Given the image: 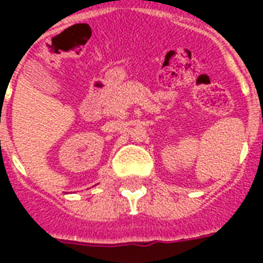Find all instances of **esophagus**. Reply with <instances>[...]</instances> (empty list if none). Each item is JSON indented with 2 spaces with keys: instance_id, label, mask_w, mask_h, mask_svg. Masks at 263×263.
Listing matches in <instances>:
<instances>
[{
  "instance_id": "esophagus-1",
  "label": "esophagus",
  "mask_w": 263,
  "mask_h": 263,
  "mask_svg": "<svg viewBox=\"0 0 263 263\" xmlns=\"http://www.w3.org/2000/svg\"><path fill=\"white\" fill-rule=\"evenodd\" d=\"M47 35H49V34H47Z\"/></svg>"
}]
</instances>
